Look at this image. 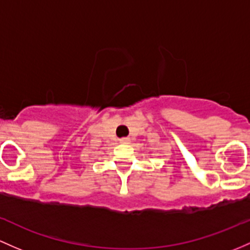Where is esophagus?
<instances>
[{
  "instance_id": "1",
  "label": "esophagus",
  "mask_w": 250,
  "mask_h": 250,
  "mask_svg": "<svg viewBox=\"0 0 250 250\" xmlns=\"http://www.w3.org/2000/svg\"><path fill=\"white\" fill-rule=\"evenodd\" d=\"M120 143L121 144H128V143H129V139H128V138H122V139H120Z\"/></svg>"
}]
</instances>
